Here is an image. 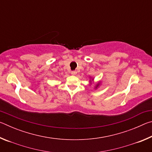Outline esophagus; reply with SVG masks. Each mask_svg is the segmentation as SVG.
Masks as SVG:
<instances>
[{"instance_id":"esophagus-1","label":"esophagus","mask_w":152,"mask_h":152,"mask_svg":"<svg viewBox=\"0 0 152 152\" xmlns=\"http://www.w3.org/2000/svg\"><path fill=\"white\" fill-rule=\"evenodd\" d=\"M76 73H77V72H76V71H74H74H72V72H71V74H72V75H76Z\"/></svg>"}]
</instances>
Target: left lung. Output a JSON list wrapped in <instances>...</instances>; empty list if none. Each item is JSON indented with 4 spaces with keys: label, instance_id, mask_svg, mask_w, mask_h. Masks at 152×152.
<instances>
[{
    "label": "left lung",
    "instance_id": "8db88e82",
    "mask_svg": "<svg viewBox=\"0 0 152 152\" xmlns=\"http://www.w3.org/2000/svg\"><path fill=\"white\" fill-rule=\"evenodd\" d=\"M99 86V85H97V86ZM97 86H96V87H97Z\"/></svg>",
    "mask_w": 152,
    "mask_h": 152
}]
</instances>
